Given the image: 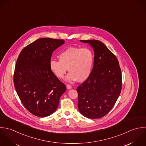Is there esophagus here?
I'll return each mask as SVG.
<instances>
[{
  "label": "esophagus",
  "instance_id": "1",
  "mask_svg": "<svg viewBox=\"0 0 146 146\" xmlns=\"http://www.w3.org/2000/svg\"><path fill=\"white\" fill-rule=\"evenodd\" d=\"M66 88H67L68 89H71V88H72V86H71L70 85L68 84V85H66Z\"/></svg>",
  "mask_w": 146,
  "mask_h": 146
}]
</instances>
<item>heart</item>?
I'll return each mask as SVG.
<instances>
[{"instance_id": "1", "label": "heart", "mask_w": 146, "mask_h": 146, "mask_svg": "<svg viewBox=\"0 0 146 146\" xmlns=\"http://www.w3.org/2000/svg\"><path fill=\"white\" fill-rule=\"evenodd\" d=\"M59 60L51 59L50 68L58 78H63L68 68L66 80L84 81L90 77L94 62V54L88 47H69L58 55Z\"/></svg>"}]
</instances>
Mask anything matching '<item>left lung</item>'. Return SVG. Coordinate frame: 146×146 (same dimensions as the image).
<instances>
[{"instance_id": "obj_1", "label": "left lung", "mask_w": 146, "mask_h": 146, "mask_svg": "<svg viewBox=\"0 0 146 146\" xmlns=\"http://www.w3.org/2000/svg\"><path fill=\"white\" fill-rule=\"evenodd\" d=\"M94 51L92 72L77 89L80 112L88 118L106 116L113 107L122 88V74L116 56L102 42L80 40Z\"/></svg>"}]
</instances>
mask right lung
Wrapping results in <instances>:
<instances>
[{
	"label": "right lung",
	"mask_w": 146,
	"mask_h": 146,
	"mask_svg": "<svg viewBox=\"0 0 146 146\" xmlns=\"http://www.w3.org/2000/svg\"><path fill=\"white\" fill-rule=\"evenodd\" d=\"M63 39L42 38L25 47L17 60L13 82L25 108L33 115L48 116L56 110L66 86L50 68L52 52Z\"/></svg>",
	"instance_id": "obj_1"
}]
</instances>
